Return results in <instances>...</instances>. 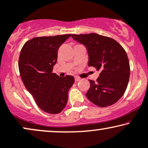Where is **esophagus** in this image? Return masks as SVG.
Returning <instances> with one entry per match:
<instances>
[{
    "instance_id": "1",
    "label": "esophagus",
    "mask_w": 148,
    "mask_h": 148,
    "mask_svg": "<svg viewBox=\"0 0 148 148\" xmlns=\"http://www.w3.org/2000/svg\"><path fill=\"white\" fill-rule=\"evenodd\" d=\"M80 80V78L79 77H78V76H75V81H79Z\"/></svg>"
}]
</instances>
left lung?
Wrapping results in <instances>:
<instances>
[{"instance_id":"8db88e82","label":"left lung","mask_w":148,"mask_h":148,"mask_svg":"<svg viewBox=\"0 0 148 148\" xmlns=\"http://www.w3.org/2000/svg\"><path fill=\"white\" fill-rule=\"evenodd\" d=\"M72 37L87 48L88 65L100 72L96 82L89 80L87 98L100 107L116 103L124 95L130 78V63L125 50L113 39L96 33L73 34Z\"/></svg>"}]
</instances>
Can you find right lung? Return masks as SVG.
Here are the masks:
<instances>
[{"label":"right lung","mask_w":148,"mask_h":148,"mask_svg":"<svg viewBox=\"0 0 148 148\" xmlns=\"http://www.w3.org/2000/svg\"><path fill=\"white\" fill-rule=\"evenodd\" d=\"M71 34L35 37L24 44L18 67L26 89L43 111L58 114L66 106L68 91L74 83L72 76L59 77L52 73L61 45Z\"/></svg>","instance_id":"right-lung-1"}]
</instances>
